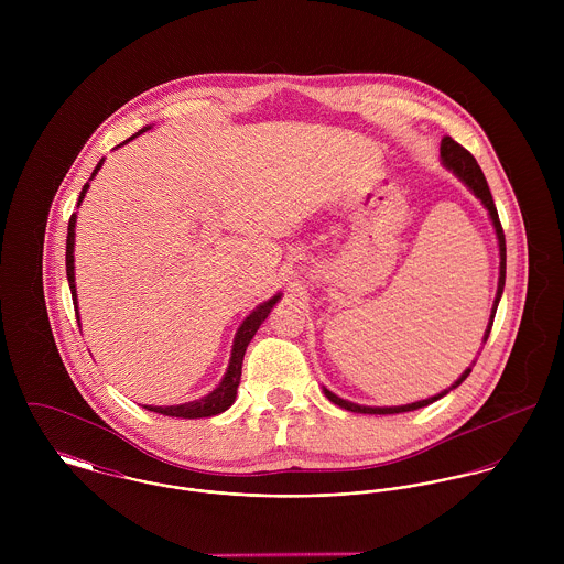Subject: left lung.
Masks as SVG:
<instances>
[{
    "mask_svg": "<svg viewBox=\"0 0 564 564\" xmlns=\"http://www.w3.org/2000/svg\"><path fill=\"white\" fill-rule=\"evenodd\" d=\"M441 161L443 164L454 171L467 186L469 191L480 199L484 204V208L488 210L490 215V221H492V228H495V235H497V242H499V282H497V295H495V302H492V308H490V322L486 325V332H484V343L490 334V327H492V319H495V313H497V304L501 300V293H503V284H506V239H503V230H501V224H499V215H497V208H495V202H492V195L488 191V184H486V177H484L482 169L480 164L476 162V159L460 145L456 143L452 137H445L441 141ZM471 373V367L449 387L445 389L443 393L434 395V398H427V400H421V402L405 403V405H360V403L347 402V400H340L338 395H334L332 391L323 389L325 398L345 410H351V412H360V414H398V412H410V410H419L427 403L436 402L441 400L443 395H447L452 389L460 387L467 376Z\"/></svg>",
    "mask_w": 564,
    "mask_h": 564,
    "instance_id": "8db88e82",
    "label": "left lung"
}]
</instances>
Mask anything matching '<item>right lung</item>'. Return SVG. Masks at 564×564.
<instances>
[{
    "instance_id": "right-lung-1",
    "label": "right lung",
    "mask_w": 564,
    "mask_h": 564,
    "mask_svg": "<svg viewBox=\"0 0 564 564\" xmlns=\"http://www.w3.org/2000/svg\"><path fill=\"white\" fill-rule=\"evenodd\" d=\"M145 130H150V126H148V128H143L141 132H137L134 137L143 134ZM134 137H132V139H134ZM132 139H128V141H132ZM128 141H126V143H128ZM101 164H104V159L97 162V166L93 169L90 180H93V177H95V173L101 169ZM86 191H88V182L82 186L78 206H80L82 199H84V195H86ZM76 219H78V215L74 213V215H72V219H69V228H67V280H69V289H72V297H74V308H76V317H78V325H80L78 293H76V271H74ZM280 297H282L280 293H278V295H273L269 302L260 304L253 313H249V317L241 323V327H239V332H237V336H235L230 365H228L226 376L221 378V382H219V387H217L215 391H210L206 398L195 400V402L177 403V405H143V408H148V410H152V412H159V414H164V416H180V419H204V416H215V414H219V412L228 410V408L235 403V400H237V389H239V382H241L242 356H245V349H247L249 340L253 338V334L258 332L260 323L264 322V319L269 317L271 308L278 304V300H280Z\"/></svg>"
}]
</instances>
